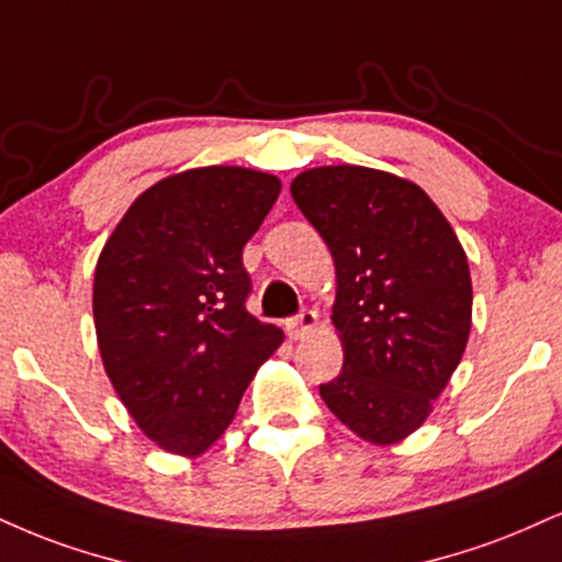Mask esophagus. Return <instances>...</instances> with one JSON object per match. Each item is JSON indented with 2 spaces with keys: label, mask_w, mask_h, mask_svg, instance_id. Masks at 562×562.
<instances>
[{
  "label": "esophagus",
  "mask_w": 562,
  "mask_h": 562,
  "mask_svg": "<svg viewBox=\"0 0 562 562\" xmlns=\"http://www.w3.org/2000/svg\"><path fill=\"white\" fill-rule=\"evenodd\" d=\"M316 324H319V316H316V311H301L295 319L288 322V335L290 340H303V337L311 335L316 329Z\"/></svg>",
  "instance_id": "obj_1"
}]
</instances>
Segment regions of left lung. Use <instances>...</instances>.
<instances>
[{"label":"left lung","mask_w":562,"mask_h":562,"mask_svg":"<svg viewBox=\"0 0 562 562\" xmlns=\"http://www.w3.org/2000/svg\"><path fill=\"white\" fill-rule=\"evenodd\" d=\"M290 193L327 243L342 371L319 395L371 445L427 422L471 333V272L456 229L416 182L358 165L301 172Z\"/></svg>","instance_id":"1"}]
</instances>
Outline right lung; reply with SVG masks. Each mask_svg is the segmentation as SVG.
<instances>
[{
  "label": "right lung",
  "mask_w": 562,
  "mask_h": 562,
  "mask_svg": "<svg viewBox=\"0 0 562 562\" xmlns=\"http://www.w3.org/2000/svg\"><path fill=\"white\" fill-rule=\"evenodd\" d=\"M282 182L195 167L154 182L106 238L93 274L101 363L138 429L195 458L225 435L243 392L285 335L248 314L243 246Z\"/></svg>",
  "instance_id": "obj_1"
}]
</instances>
